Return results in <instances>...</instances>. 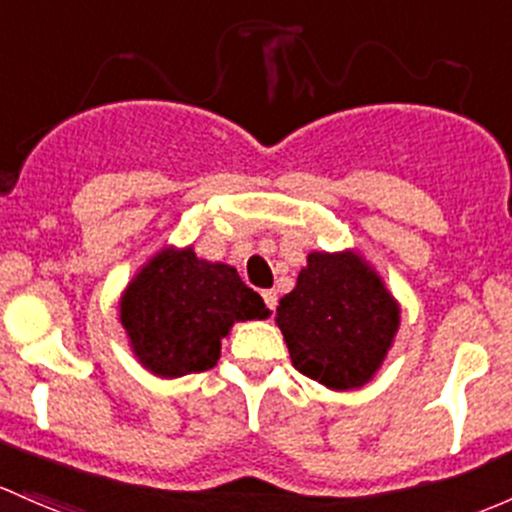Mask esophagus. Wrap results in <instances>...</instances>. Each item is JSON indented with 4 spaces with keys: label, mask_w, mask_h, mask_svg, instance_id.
I'll return each mask as SVG.
<instances>
[{
    "label": "esophagus",
    "mask_w": 512,
    "mask_h": 512,
    "mask_svg": "<svg viewBox=\"0 0 512 512\" xmlns=\"http://www.w3.org/2000/svg\"><path fill=\"white\" fill-rule=\"evenodd\" d=\"M262 299H265V304L270 306L272 311L277 309V292H274V289H265V292H262Z\"/></svg>",
    "instance_id": "obj_1"
}]
</instances>
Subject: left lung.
<instances>
[{
	"label": "left lung",
	"mask_w": 512,
	"mask_h": 512,
	"mask_svg": "<svg viewBox=\"0 0 512 512\" xmlns=\"http://www.w3.org/2000/svg\"><path fill=\"white\" fill-rule=\"evenodd\" d=\"M294 368L328 390H358L383 368L400 331V301L355 247L309 252L297 287L279 299Z\"/></svg>",
	"instance_id": "obj_1"
}]
</instances>
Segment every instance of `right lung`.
Returning a JSON list of instances; mask_svg holds the SVG:
<instances>
[{
  "label": "right lung",
  "mask_w": 512,
  "mask_h": 512,
  "mask_svg": "<svg viewBox=\"0 0 512 512\" xmlns=\"http://www.w3.org/2000/svg\"><path fill=\"white\" fill-rule=\"evenodd\" d=\"M270 314L235 267L201 260L193 245L161 247L120 297V324L134 358L169 380L213 368L230 328Z\"/></svg>",
  "instance_id": "add662e5"
}]
</instances>
